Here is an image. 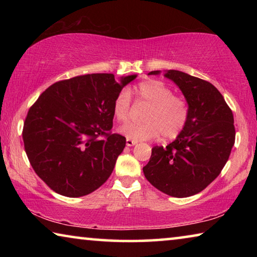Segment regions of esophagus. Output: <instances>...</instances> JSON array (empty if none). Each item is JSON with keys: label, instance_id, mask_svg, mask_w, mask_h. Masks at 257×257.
Listing matches in <instances>:
<instances>
[{"label": "esophagus", "instance_id": "esophagus-1", "mask_svg": "<svg viewBox=\"0 0 257 257\" xmlns=\"http://www.w3.org/2000/svg\"><path fill=\"white\" fill-rule=\"evenodd\" d=\"M125 144H127V146H134V145L137 144V142L133 141V139H128L127 138V141H125Z\"/></svg>", "mask_w": 257, "mask_h": 257}]
</instances>
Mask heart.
Segmentation results:
<instances>
[{
  "label": "heart",
  "mask_w": 257,
  "mask_h": 257,
  "mask_svg": "<svg viewBox=\"0 0 257 257\" xmlns=\"http://www.w3.org/2000/svg\"><path fill=\"white\" fill-rule=\"evenodd\" d=\"M139 101L151 105L146 111L145 122H128L119 129L128 139L135 142L149 141L162 135L164 139H173L184 130L189 116L188 104L184 98L175 96L173 90L163 81L146 79L135 87ZM130 93L122 89L113 102L114 118L124 122L130 114Z\"/></svg>",
  "instance_id": "heart-1"
}]
</instances>
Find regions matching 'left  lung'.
<instances>
[{
  "mask_svg": "<svg viewBox=\"0 0 257 257\" xmlns=\"http://www.w3.org/2000/svg\"><path fill=\"white\" fill-rule=\"evenodd\" d=\"M151 71L149 75H160ZM164 77L179 87L189 116L179 136L167 147L154 146L143 168L155 188L172 197H188L205 189L220 175L234 144L233 115L211 82L178 70Z\"/></svg>",
  "mask_w": 257,
  "mask_h": 257,
  "instance_id": "obj_1",
  "label": "left lung"
}]
</instances>
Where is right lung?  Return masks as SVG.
<instances>
[{
	"label": "right lung",
	"instance_id": "obj_1",
	"mask_svg": "<svg viewBox=\"0 0 257 257\" xmlns=\"http://www.w3.org/2000/svg\"><path fill=\"white\" fill-rule=\"evenodd\" d=\"M137 75L92 73L51 85L25 120L23 139L34 171L55 193L80 197L114 169L125 138L111 134L113 102Z\"/></svg>",
	"mask_w": 257,
	"mask_h": 257
}]
</instances>
